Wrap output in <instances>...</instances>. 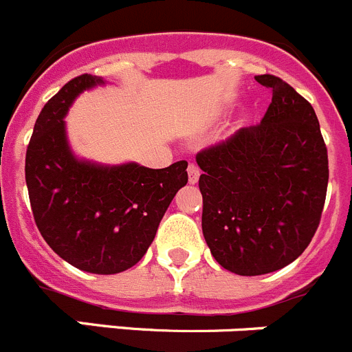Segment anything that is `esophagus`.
<instances>
[{
	"mask_svg": "<svg viewBox=\"0 0 352 352\" xmlns=\"http://www.w3.org/2000/svg\"><path fill=\"white\" fill-rule=\"evenodd\" d=\"M199 176H201V169H199V166H197V164L190 162L188 164V179H190V183H197Z\"/></svg>",
	"mask_w": 352,
	"mask_h": 352,
	"instance_id": "34e87169",
	"label": "esophagus"
}]
</instances>
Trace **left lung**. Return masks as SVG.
Listing matches in <instances>:
<instances>
[{"label":"left lung","instance_id":"1","mask_svg":"<svg viewBox=\"0 0 352 352\" xmlns=\"http://www.w3.org/2000/svg\"><path fill=\"white\" fill-rule=\"evenodd\" d=\"M262 122L197 153L202 234L223 269L262 276L300 256L319 227L328 151L314 108L274 75Z\"/></svg>","mask_w":352,"mask_h":352}]
</instances>
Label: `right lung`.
Listing matches in <instances>:
<instances>
[{
  "label": "right lung",
  "mask_w": 352,
  "mask_h": 352,
  "mask_svg": "<svg viewBox=\"0 0 352 352\" xmlns=\"http://www.w3.org/2000/svg\"><path fill=\"white\" fill-rule=\"evenodd\" d=\"M98 83L102 80L85 73L48 99L25 151V183L36 227L52 250L85 272L118 274L153 243L164 212L188 182V162L148 169L75 159L63 118L76 96Z\"/></svg>",
  "instance_id": "obj_1"
}]
</instances>
